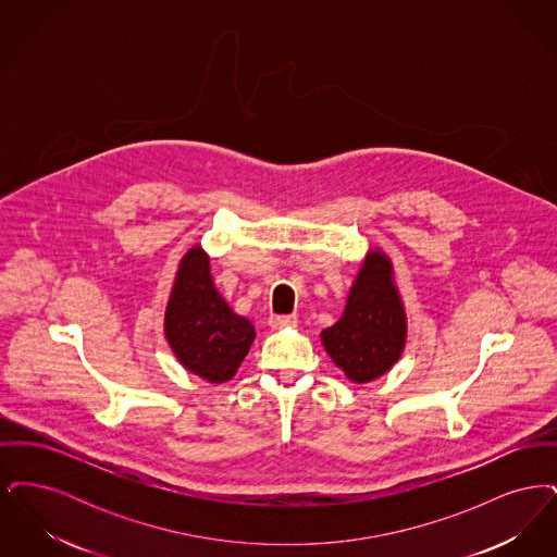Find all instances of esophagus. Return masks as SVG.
Segmentation results:
<instances>
[{
  "label": "esophagus",
  "mask_w": 557,
  "mask_h": 557,
  "mask_svg": "<svg viewBox=\"0 0 557 557\" xmlns=\"http://www.w3.org/2000/svg\"><path fill=\"white\" fill-rule=\"evenodd\" d=\"M296 323V315H271L269 318V325L273 330H280V327H286V325H294Z\"/></svg>",
  "instance_id": "34e87169"
}]
</instances>
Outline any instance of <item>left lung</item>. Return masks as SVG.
Returning a JSON list of instances; mask_svg holds the SVG:
<instances>
[{"label": "left lung", "instance_id": "8db88e82", "mask_svg": "<svg viewBox=\"0 0 557 557\" xmlns=\"http://www.w3.org/2000/svg\"><path fill=\"white\" fill-rule=\"evenodd\" d=\"M332 361L355 384H368L393 370L407 343V315L388 255H366L346 296L345 313L321 332Z\"/></svg>", "mask_w": 557, "mask_h": 557}]
</instances>
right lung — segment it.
<instances>
[{
  "label": "right lung",
  "mask_w": 557,
  "mask_h": 557,
  "mask_svg": "<svg viewBox=\"0 0 557 557\" xmlns=\"http://www.w3.org/2000/svg\"><path fill=\"white\" fill-rule=\"evenodd\" d=\"M164 336L187 371L211 384L227 382L255 343V325L219 294L200 244L180 261L164 311Z\"/></svg>",
  "instance_id": "right-lung-1"
}]
</instances>
